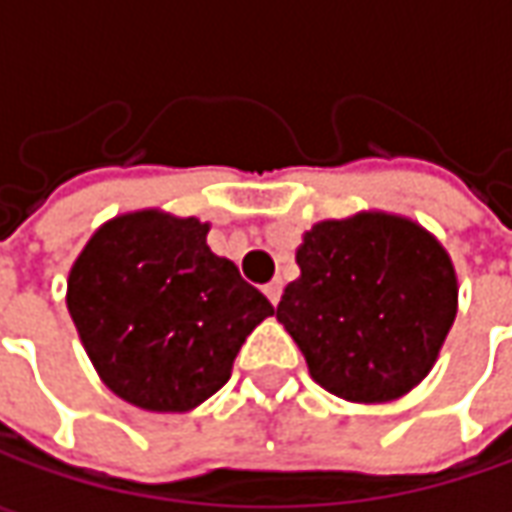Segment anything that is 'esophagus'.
<instances>
[{
  "instance_id": "obj_1",
  "label": "esophagus",
  "mask_w": 512,
  "mask_h": 512,
  "mask_svg": "<svg viewBox=\"0 0 512 512\" xmlns=\"http://www.w3.org/2000/svg\"><path fill=\"white\" fill-rule=\"evenodd\" d=\"M265 296L270 299L273 307L279 305V299H282V279H273L270 285H265Z\"/></svg>"
}]
</instances>
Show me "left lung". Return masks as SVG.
<instances>
[{"label":"left lung","mask_w":512,"mask_h":512,"mask_svg":"<svg viewBox=\"0 0 512 512\" xmlns=\"http://www.w3.org/2000/svg\"><path fill=\"white\" fill-rule=\"evenodd\" d=\"M276 319L313 382L344 402L402 399L433 370L459 310L450 253L419 222L359 210L305 230Z\"/></svg>","instance_id":"obj_1"}]
</instances>
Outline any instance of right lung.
<instances>
[{
	"instance_id": "obj_1",
	"label": "right lung",
	"mask_w": 512,
	"mask_h": 512,
	"mask_svg": "<svg viewBox=\"0 0 512 512\" xmlns=\"http://www.w3.org/2000/svg\"><path fill=\"white\" fill-rule=\"evenodd\" d=\"M207 222L145 207L113 216L76 256L68 310L99 379L150 413H187L230 379L273 305L207 247Z\"/></svg>"
}]
</instances>
